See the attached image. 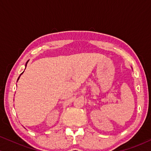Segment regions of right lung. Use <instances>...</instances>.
Segmentation results:
<instances>
[{
	"label": "right lung",
	"instance_id": "add662e5",
	"mask_svg": "<svg viewBox=\"0 0 151 151\" xmlns=\"http://www.w3.org/2000/svg\"><path fill=\"white\" fill-rule=\"evenodd\" d=\"M28 61H29V60H28ZM28 61H27V63H26V65H25V67H26V66H27V62H28ZM22 74V73H21V74ZM19 78H20V77H18V79H19Z\"/></svg>",
	"mask_w": 151,
	"mask_h": 151
}]
</instances>
